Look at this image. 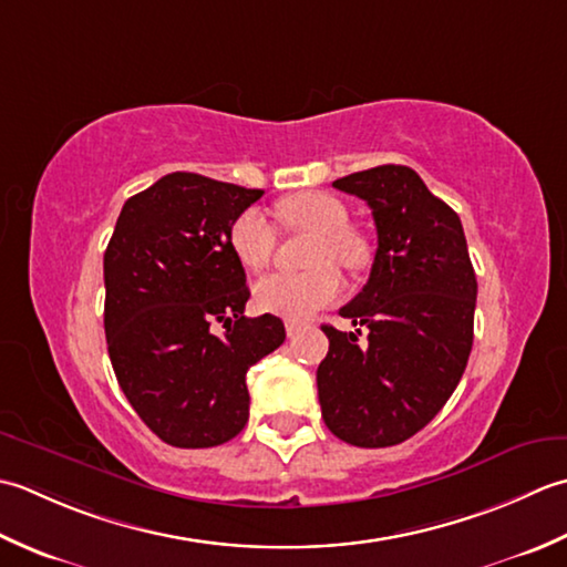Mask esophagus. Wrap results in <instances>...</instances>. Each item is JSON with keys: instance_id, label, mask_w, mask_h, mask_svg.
<instances>
[{"instance_id": "obj_1", "label": "esophagus", "mask_w": 567, "mask_h": 567, "mask_svg": "<svg viewBox=\"0 0 567 567\" xmlns=\"http://www.w3.org/2000/svg\"><path fill=\"white\" fill-rule=\"evenodd\" d=\"M300 328H303V322H300V320H286V334H288V338H293V334H298Z\"/></svg>"}]
</instances>
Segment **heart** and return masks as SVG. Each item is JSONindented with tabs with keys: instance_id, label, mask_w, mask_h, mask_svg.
I'll use <instances>...</instances> for the list:
<instances>
[{
	"instance_id": "heart-1",
	"label": "heart",
	"mask_w": 567,
	"mask_h": 567,
	"mask_svg": "<svg viewBox=\"0 0 567 567\" xmlns=\"http://www.w3.org/2000/svg\"><path fill=\"white\" fill-rule=\"evenodd\" d=\"M276 217L286 229L316 235L308 251L313 269L303 274H271L254 286L259 310L288 320H303L342 293L344 269H360L367 261L364 239L348 227V207L328 193H296L276 205ZM276 227L259 207H247L229 227V247L249 271H261L274 257Z\"/></svg>"
}]
</instances>
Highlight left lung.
Listing matches in <instances>:
<instances>
[{
	"label": "left lung",
	"instance_id": "1",
	"mask_svg": "<svg viewBox=\"0 0 567 567\" xmlns=\"http://www.w3.org/2000/svg\"><path fill=\"white\" fill-rule=\"evenodd\" d=\"M357 195L377 225L369 281L342 318L354 332L322 326L330 350L318 367L322 421L357 447L409 441L445 406L465 372L475 328L477 279L453 207L409 166H377L332 183Z\"/></svg>",
	"mask_w": 567,
	"mask_h": 567
}]
</instances>
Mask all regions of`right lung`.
Returning <instances> with one entry per match:
<instances>
[{"label":"right lung","instance_id":"obj_1","mask_svg":"<svg viewBox=\"0 0 567 567\" xmlns=\"http://www.w3.org/2000/svg\"><path fill=\"white\" fill-rule=\"evenodd\" d=\"M264 190L176 171L124 203L105 251V334L126 401L173 447L223 445L249 419L247 369L286 340L247 318L235 217ZM215 327H223L217 336Z\"/></svg>","mask_w":567,"mask_h":567}]
</instances>
